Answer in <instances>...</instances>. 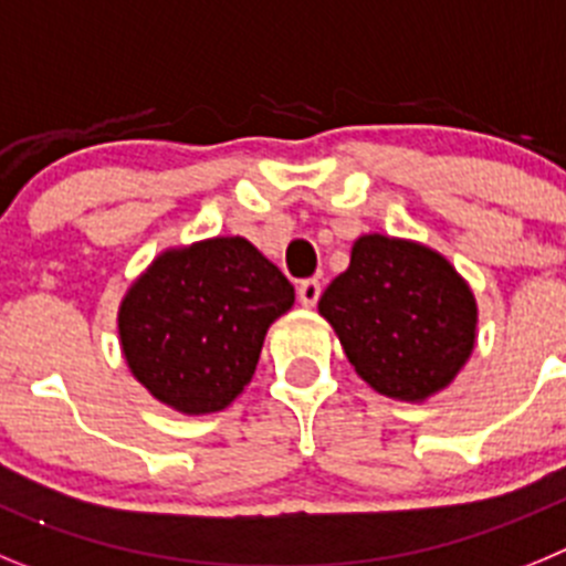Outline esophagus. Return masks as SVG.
<instances>
[{"label": "esophagus", "instance_id": "obj_1", "mask_svg": "<svg viewBox=\"0 0 566 566\" xmlns=\"http://www.w3.org/2000/svg\"><path fill=\"white\" fill-rule=\"evenodd\" d=\"M318 295H321L318 279H307V282L298 284V302H302L304 307H313V304L318 302Z\"/></svg>", "mask_w": 566, "mask_h": 566}]
</instances>
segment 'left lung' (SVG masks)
Segmentation results:
<instances>
[{
  "instance_id": "8db88e82",
  "label": "left lung",
  "mask_w": 566,
  "mask_h": 566,
  "mask_svg": "<svg viewBox=\"0 0 566 566\" xmlns=\"http://www.w3.org/2000/svg\"><path fill=\"white\" fill-rule=\"evenodd\" d=\"M318 313L358 378L378 395L426 403L454 384L476 346L480 310L457 268L415 239L364 233Z\"/></svg>"
}]
</instances>
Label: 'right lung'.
Segmentation results:
<instances>
[{"label": "right lung", "instance_id": "right-lung-1", "mask_svg": "<svg viewBox=\"0 0 566 566\" xmlns=\"http://www.w3.org/2000/svg\"><path fill=\"white\" fill-rule=\"evenodd\" d=\"M293 304V284L245 237L171 245L120 298V353L157 403L213 415L245 391L264 335Z\"/></svg>", "mask_w": 566, "mask_h": 566}]
</instances>
